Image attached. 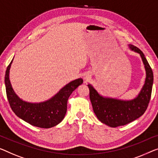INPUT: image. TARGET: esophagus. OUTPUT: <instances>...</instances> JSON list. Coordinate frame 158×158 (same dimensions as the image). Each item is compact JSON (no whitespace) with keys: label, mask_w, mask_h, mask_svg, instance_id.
Returning <instances> with one entry per match:
<instances>
[{"label":"esophagus","mask_w":158,"mask_h":158,"mask_svg":"<svg viewBox=\"0 0 158 158\" xmlns=\"http://www.w3.org/2000/svg\"><path fill=\"white\" fill-rule=\"evenodd\" d=\"M84 79H88V78H87V77H86V78H84Z\"/></svg>","instance_id":"1"}]
</instances>
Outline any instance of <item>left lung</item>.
Segmentation results:
<instances>
[{"label":"left lung","instance_id":"8db88e82","mask_svg":"<svg viewBox=\"0 0 158 158\" xmlns=\"http://www.w3.org/2000/svg\"><path fill=\"white\" fill-rule=\"evenodd\" d=\"M128 46L131 50L140 54L146 72L144 85L135 98L127 101L104 97L98 94L92 85L88 84L89 97L94 114L102 123L112 128L124 126L140 117L146 110L151 97L153 84V73L151 67L140 49L133 44Z\"/></svg>","mask_w":158,"mask_h":158}]
</instances>
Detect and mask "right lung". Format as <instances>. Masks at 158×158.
<instances>
[{"label": "right lung", "instance_id": "obj_1", "mask_svg": "<svg viewBox=\"0 0 158 158\" xmlns=\"http://www.w3.org/2000/svg\"><path fill=\"white\" fill-rule=\"evenodd\" d=\"M13 60L7 67L5 75L7 98L13 111L23 121L39 128H49L58 125L65 116L68 98L73 91L83 83V79L79 78L69 82L53 97L45 102H27L19 98L12 87L9 74Z\"/></svg>", "mask_w": 158, "mask_h": 158}]
</instances>
